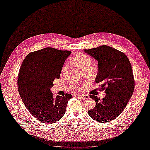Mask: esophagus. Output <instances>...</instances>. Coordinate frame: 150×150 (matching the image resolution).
<instances>
[{"label": "esophagus", "instance_id": "esophagus-1", "mask_svg": "<svg viewBox=\"0 0 150 150\" xmlns=\"http://www.w3.org/2000/svg\"><path fill=\"white\" fill-rule=\"evenodd\" d=\"M76 97H79L81 99H88L89 98V97L87 95H84V94H76L75 95Z\"/></svg>", "mask_w": 150, "mask_h": 150}]
</instances>
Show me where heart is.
Listing matches in <instances>:
<instances>
[{
	"label": "heart",
	"instance_id": "b5f03b06",
	"mask_svg": "<svg viewBox=\"0 0 150 150\" xmlns=\"http://www.w3.org/2000/svg\"><path fill=\"white\" fill-rule=\"evenodd\" d=\"M73 62L76 67L80 71L84 69H92L94 66L93 60L91 58L85 54H79L73 58ZM68 69V66H65L63 68L62 71L66 72Z\"/></svg>",
	"mask_w": 150,
	"mask_h": 150
}]
</instances>
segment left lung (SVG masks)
<instances>
[{"instance_id": "obj_1", "label": "left lung", "mask_w": 150, "mask_h": 150, "mask_svg": "<svg viewBox=\"0 0 150 150\" xmlns=\"http://www.w3.org/2000/svg\"><path fill=\"white\" fill-rule=\"evenodd\" d=\"M84 51L98 62L96 82L100 84V90H105L106 94L102 100L96 96H89L95 100L96 106L88 114L99 122L112 121L122 113L134 93L131 64L125 53L107 45Z\"/></svg>"}]
</instances>
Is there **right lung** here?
<instances>
[{"label":"right lung","instance_id":"1","mask_svg":"<svg viewBox=\"0 0 150 150\" xmlns=\"http://www.w3.org/2000/svg\"><path fill=\"white\" fill-rule=\"evenodd\" d=\"M69 51L54 48L30 53L23 61L18 78V89L30 114L37 120L52 124L59 121L66 113L67 102L72 96L53 97L50 89L59 79Z\"/></svg>","mask_w":150,"mask_h":150}]
</instances>
